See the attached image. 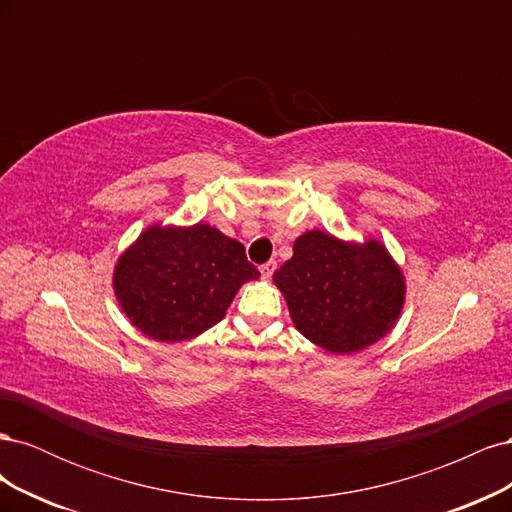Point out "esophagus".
Masks as SVG:
<instances>
[{
    "label": "esophagus",
    "mask_w": 512,
    "mask_h": 512,
    "mask_svg": "<svg viewBox=\"0 0 512 512\" xmlns=\"http://www.w3.org/2000/svg\"><path fill=\"white\" fill-rule=\"evenodd\" d=\"M275 262H267V265H262L260 267V273H262V277H265V280H269V277L273 275V271H275Z\"/></svg>",
    "instance_id": "obj_1"
}]
</instances>
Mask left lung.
<instances>
[{"instance_id":"left-lung-1","label":"left lung","mask_w":512,"mask_h":512,"mask_svg":"<svg viewBox=\"0 0 512 512\" xmlns=\"http://www.w3.org/2000/svg\"><path fill=\"white\" fill-rule=\"evenodd\" d=\"M294 327L333 354L359 352L391 331L406 284L378 241L344 243L309 230L294 241L292 258L273 275Z\"/></svg>"}]
</instances>
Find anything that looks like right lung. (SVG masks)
<instances>
[{"mask_svg":"<svg viewBox=\"0 0 512 512\" xmlns=\"http://www.w3.org/2000/svg\"><path fill=\"white\" fill-rule=\"evenodd\" d=\"M260 273L218 228L151 226L115 267V294L138 331L183 342L218 324L241 284Z\"/></svg>","mask_w":512,"mask_h":512,"instance_id":"obj_1","label":"right lung"}]
</instances>
